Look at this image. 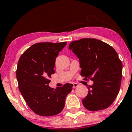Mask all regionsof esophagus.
<instances>
[{"mask_svg":"<svg viewBox=\"0 0 132 132\" xmlns=\"http://www.w3.org/2000/svg\"><path fill=\"white\" fill-rule=\"evenodd\" d=\"M78 84H77V83H75V84H73V86H72V87L73 88H76V87H78Z\"/></svg>","mask_w":132,"mask_h":132,"instance_id":"34e87169","label":"esophagus"}]
</instances>
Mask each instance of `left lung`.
<instances>
[{"label":"left lung","instance_id":"obj_1","mask_svg":"<svg viewBox=\"0 0 132 132\" xmlns=\"http://www.w3.org/2000/svg\"><path fill=\"white\" fill-rule=\"evenodd\" d=\"M69 49L79 59L81 76L94 81L82 101L84 107L90 111L107 109L115 101L121 85L122 63L117 53L109 45L95 38L73 41Z\"/></svg>","mask_w":132,"mask_h":132}]
</instances>
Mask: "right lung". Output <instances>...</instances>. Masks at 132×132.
<instances>
[{"label": "right lung", "mask_w": 132, "mask_h": 132, "mask_svg": "<svg viewBox=\"0 0 132 132\" xmlns=\"http://www.w3.org/2000/svg\"><path fill=\"white\" fill-rule=\"evenodd\" d=\"M67 42L37 43L28 48L18 62L16 75L19 88L27 105L34 113L50 117L58 114L72 89L66 83L56 89L48 86L54 73L56 58Z\"/></svg>", "instance_id": "obj_1"}]
</instances>
